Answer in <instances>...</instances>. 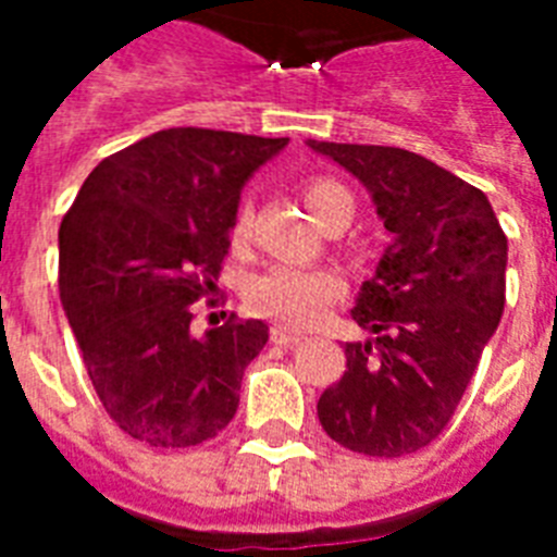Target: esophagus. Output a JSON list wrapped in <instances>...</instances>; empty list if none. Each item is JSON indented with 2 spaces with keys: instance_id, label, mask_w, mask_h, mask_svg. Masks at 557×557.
I'll return each instance as SVG.
<instances>
[{
  "instance_id": "34e87169",
  "label": "esophagus",
  "mask_w": 557,
  "mask_h": 557,
  "mask_svg": "<svg viewBox=\"0 0 557 557\" xmlns=\"http://www.w3.org/2000/svg\"><path fill=\"white\" fill-rule=\"evenodd\" d=\"M269 338L274 341V344H280V347H295V344L304 341V335L295 330H288V326H283V323H274V326L269 330Z\"/></svg>"
}]
</instances>
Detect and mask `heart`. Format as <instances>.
<instances>
[{"label":"heart","instance_id":"b5f03b06","mask_svg":"<svg viewBox=\"0 0 557 557\" xmlns=\"http://www.w3.org/2000/svg\"><path fill=\"white\" fill-rule=\"evenodd\" d=\"M306 208L323 227L332 222H349L356 213V199L335 178L318 176L304 185ZM251 239V208L239 205L231 222V243L243 248ZM347 295V283L330 269H304V265H271L251 277L245 288V304L253 314L277 321L283 326L306 330L321 323L332 306Z\"/></svg>","mask_w":557,"mask_h":557}]
</instances>
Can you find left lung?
<instances>
[{
    "label": "left lung",
    "instance_id": "left-lung-1",
    "mask_svg": "<svg viewBox=\"0 0 557 557\" xmlns=\"http://www.w3.org/2000/svg\"><path fill=\"white\" fill-rule=\"evenodd\" d=\"M358 176L393 243L352 309L375 335L318 401L323 431L367 457L431 445L506 306V234L483 190L410 150L312 141Z\"/></svg>",
    "mask_w": 557,
    "mask_h": 557
}]
</instances>
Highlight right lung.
Returning <instances> with one entry per match:
<instances>
[{"label":"right lung","mask_w":557,"mask_h":557,"mask_svg":"<svg viewBox=\"0 0 557 557\" xmlns=\"http://www.w3.org/2000/svg\"><path fill=\"white\" fill-rule=\"evenodd\" d=\"M286 138L176 126L109 156L60 225V300L109 419L150 448H190L236 413L269 341L231 314L201 338L245 178Z\"/></svg>","instance_id":"add662e5"}]
</instances>
